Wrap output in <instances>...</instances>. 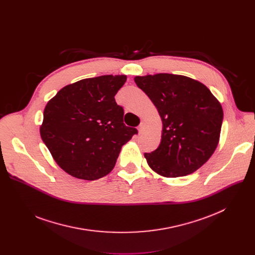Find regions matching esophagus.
<instances>
[{"label":"esophagus","instance_id":"obj_1","mask_svg":"<svg viewBox=\"0 0 255 255\" xmlns=\"http://www.w3.org/2000/svg\"><path fill=\"white\" fill-rule=\"evenodd\" d=\"M146 130H147L146 124H145V123H141V124L139 125V127H138L139 133H144V132H146Z\"/></svg>","mask_w":255,"mask_h":255}]
</instances>
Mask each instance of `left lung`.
Here are the masks:
<instances>
[{
  "label": "left lung",
  "instance_id": "8db88e82",
  "mask_svg": "<svg viewBox=\"0 0 255 255\" xmlns=\"http://www.w3.org/2000/svg\"><path fill=\"white\" fill-rule=\"evenodd\" d=\"M134 81L162 121L158 148L144 153L149 167L164 177L185 176L199 169L220 140V102L204 84L186 76L156 74L137 76Z\"/></svg>",
  "mask_w": 255,
  "mask_h": 255
}]
</instances>
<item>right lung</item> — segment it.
Here are the masks:
<instances>
[{
	"mask_svg": "<svg viewBox=\"0 0 255 255\" xmlns=\"http://www.w3.org/2000/svg\"><path fill=\"white\" fill-rule=\"evenodd\" d=\"M125 75L84 79L48 101L40 135L53 159L71 176L95 180L110 173L121 148L138 131L123 123L115 95Z\"/></svg>",
	"mask_w": 255,
	"mask_h": 255,
	"instance_id": "obj_1",
	"label": "right lung"
}]
</instances>
